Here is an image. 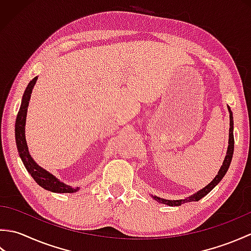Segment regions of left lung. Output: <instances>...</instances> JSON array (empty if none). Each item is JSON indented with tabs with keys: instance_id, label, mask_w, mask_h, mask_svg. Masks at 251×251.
Returning <instances> with one entry per match:
<instances>
[{
	"instance_id": "left-lung-1",
	"label": "left lung",
	"mask_w": 251,
	"mask_h": 251,
	"mask_svg": "<svg viewBox=\"0 0 251 251\" xmlns=\"http://www.w3.org/2000/svg\"><path fill=\"white\" fill-rule=\"evenodd\" d=\"M227 110L228 113H230V131H228V146H227V150H226V155L225 157V161L222 163V166L218 172V175L214 178V180L211 181L209 184H207L205 188H202L201 190L197 191L196 193L190 195L189 197H185L184 200H165L161 199V197L155 196V195H151L154 200L157 201L161 204H165L168 206H180L181 204H184V202H190V201H199L202 197L206 196L209 192L215 188V186L220 182L222 178L225 177L228 167H230L231 162H232V157H233V152H234V135H233V129H234V122H233V113L231 111V108L227 105Z\"/></svg>"
}]
</instances>
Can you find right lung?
Wrapping results in <instances>:
<instances>
[{"mask_svg":"<svg viewBox=\"0 0 251 251\" xmlns=\"http://www.w3.org/2000/svg\"><path fill=\"white\" fill-rule=\"evenodd\" d=\"M36 81L37 76H35L32 81H30L28 86H26L23 95V99H21L20 109L15 123L16 146H17L19 156L21 158V161H23L25 169L28 170V173L31 175V177L33 178L35 180V182L43 189L54 192V193H75V192L79 190L78 186H76V188H72V186L61 182V181L56 178L54 175L47 172L43 167H41L40 165L32 158L29 152L28 145H26L25 141V119L31 94Z\"/></svg>","mask_w":251,"mask_h":251,"instance_id":"add662e5","label":"right lung"}]
</instances>
